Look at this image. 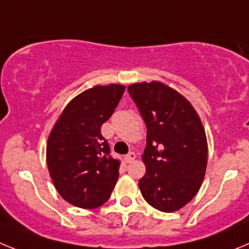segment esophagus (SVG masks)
<instances>
[{
	"mask_svg": "<svg viewBox=\"0 0 249 249\" xmlns=\"http://www.w3.org/2000/svg\"><path fill=\"white\" fill-rule=\"evenodd\" d=\"M135 159H136L135 152H129V154H127V155H125V156H124V160H125V162H126V163L133 162V161L135 160Z\"/></svg>",
	"mask_w": 249,
	"mask_h": 249,
	"instance_id": "obj_1",
	"label": "esophagus"
}]
</instances>
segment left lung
<instances>
[{
    "label": "left lung",
    "mask_w": 249,
    "mask_h": 249,
    "mask_svg": "<svg viewBox=\"0 0 249 249\" xmlns=\"http://www.w3.org/2000/svg\"><path fill=\"white\" fill-rule=\"evenodd\" d=\"M127 91L147 129L141 156L146 174L139 189L159 211H178L196 196L205 178L208 147L202 122L191 103L163 83H134Z\"/></svg>",
    "instance_id": "8db88e82"
}]
</instances>
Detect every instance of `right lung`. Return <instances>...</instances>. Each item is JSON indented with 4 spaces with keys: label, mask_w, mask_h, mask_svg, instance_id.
Here are the masks:
<instances>
[{
    "label": "right lung",
    "mask_w": 249,
    "mask_h": 249,
    "mask_svg": "<svg viewBox=\"0 0 249 249\" xmlns=\"http://www.w3.org/2000/svg\"><path fill=\"white\" fill-rule=\"evenodd\" d=\"M123 84L95 86L67 104L47 142V165L58 194L80 208L109 200L119 178L120 161L109 155L100 127L124 94Z\"/></svg>",
    "instance_id": "obj_1"
}]
</instances>
